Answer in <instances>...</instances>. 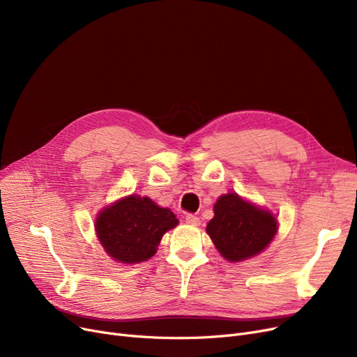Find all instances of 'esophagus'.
<instances>
[{
	"label": "esophagus",
	"instance_id": "1",
	"mask_svg": "<svg viewBox=\"0 0 357 357\" xmlns=\"http://www.w3.org/2000/svg\"><path fill=\"white\" fill-rule=\"evenodd\" d=\"M185 221L186 224H190V226H199V218L194 214H186Z\"/></svg>",
	"mask_w": 357,
	"mask_h": 357
}]
</instances>
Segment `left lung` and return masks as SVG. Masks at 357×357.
Returning <instances> with one entry per match:
<instances>
[{
	"instance_id": "obj_1",
	"label": "left lung",
	"mask_w": 357,
	"mask_h": 357,
	"mask_svg": "<svg viewBox=\"0 0 357 357\" xmlns=\"http://www.w3.org/2000/svg\"><path fill=\"white\" fill-rule=\"evenodd\" d=\"M207 233L222 257L240 261L269 245L276 233V220L237 194H227L217 199Z\"/></svg>"
}]
</instances>
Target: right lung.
<instances>
[{
	"mask_svg": "<svg viewBox=\"0 0 357 357\" xmlns=\"http://www.w3.org/2000/svg\"><path fill=\"white\" fill-rule=\"evenodd\" d=\"M178 218L147 197L130 195L101 211L96 221L97 236L105 252L123 264H139L152 257L162 236L174 229Z\"/></svg>",
	"mask_w": 357,
	"mask_h": 357,
	"instance_id": "obj_1",
	"label": "right lung"
}]
</instances>
